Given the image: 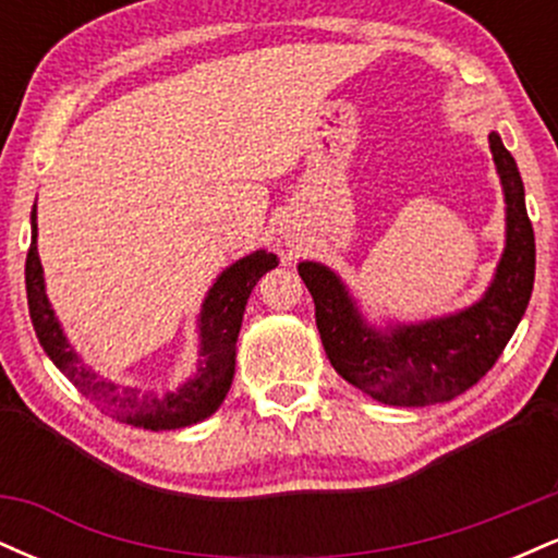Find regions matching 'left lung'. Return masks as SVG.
<instances>
[{"mask_svg": "<svg viewBox=\"0 0 558 558\" xmlns=\"http://www.w3.org/2000/svg\"><path fill=\"white\" fill-rule=\"evenodd\" d=\"M490 151L506 202V246L483 299L446 317L375 328L330 267L299 262L315 299L317 330L336 373L388 407H430L457 399L496 364L514 336L535 283V233L514 157L498 133Z\"/></svg>", "mask_w": 558, "mask_h": 558, "instance_id": "obj_1", "label": "left lung"}]
</instances>
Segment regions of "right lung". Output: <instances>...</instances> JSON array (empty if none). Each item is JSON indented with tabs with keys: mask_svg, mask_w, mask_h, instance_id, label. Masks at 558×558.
Wrapping results in <instances>:
<instances>
[{
	"mask_svg": "<svg viewBox=\"0 0 558 558\" xmlns=\"http://www.w3.org/2000/svg\"><path fill=\"white\" fill-rule=\"evenodd\" d=\"M36 235L38 228L34 204V213H31V248L28 259H25V293H28L31 323H34L38 343L44 345L54 367L62 375H68V380L83 396H88L112 420L144 427V430H178V427L196 425V422L207 420L209 414L217 412V407L226 401L230 383H233L235 341H239L241 332L243 310H246V301L262 275L278 267L275 254L259 248V252L248 254V257L233 262L222 270L215 286L209 288L207 299L202 304V315H198V364L194 377L178 390L157 393V390H141L105 380L78 360L47 299Z\"/></svg>",
	"mask_w": 558,
	"mask_h": 558,
	"instance_id": "obj_1",
	"label": "right lung"
}]
</instances>
